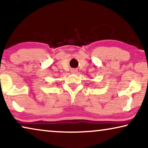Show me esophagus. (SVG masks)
<instances>
[{
    "mask_svg": "<svg viewBox=\"0 0 148 148\" xmlns=\"http://www.w3.org/2000/svg\"><path fill=\"white\" fill-rule=\"evenodd\" d=\"M77 72V71L76 69H72L71 70V73H76Z\"/></svg>",
    "mask_w": 148,
    "mask_h": 148,
    "instance_id": "obj_1",
    "label": "esophagus"
}]
</instances>
